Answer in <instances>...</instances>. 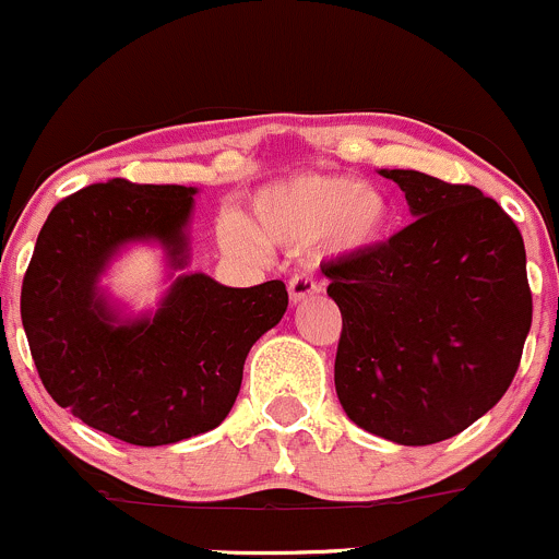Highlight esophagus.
<instances>
[{"instance_id":"esophagus-1","label":"esophagus","mask_w":559,"mask_h":559,"mask_svg":"<svg viewBox=\"0 0 559 559\" xmlns=\"http://www.w3.org/2000/svg\"><path fill=\"white\" fill-rule=\"evenodd\" d=\"M287 293H290V301H304V298L314 296V293H320V282L312 277V274L301 272L296 274V277H290V282H287Z\"/></svg>"}]
</instances>
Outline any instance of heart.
I'll list each match as a JSON object with an SVG mask.
<instances>
[{
    "mask_svg": "<svg viewBox=\"0 0 559 559\" xmlns=\"http://www.w3.org/2000/svg\"><path fill=\"white\" fill-rule=\"evenodd\" d=\"M389 223V198L378 187L340 174H301L258 192L247 225L228 219L219 241L241 255H258L261 241L309 247L318 239L336 252H358L378 245Z\"/></svg>",
    "mask_w": 559,
    "mask_h": 559,
    "instance_id": "1",
    "label": "heart"
}]
</instances>
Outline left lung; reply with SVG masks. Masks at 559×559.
I'll use <instances>...</instances> for the list:
<instances>
[{
	"mask_svg": "<svg viewBox=\"0 0 559 559\" xmlns=\"http://www.w3.org/2000/svg\"><path fill=\"white\" fill-rule=\"evenodd\" d=\"M413 223L323 263L342 312L334 385L347 418L400 445H432L500 402L533 323L516 223L478 187L380 170Z\"/></svg>",
	"mask_w": 559,
	"mask_h": 559,
	"instance_id": "1",
	"label": "left lung"
}]
</instances>
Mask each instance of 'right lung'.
<instances>
[{
	"label": "right lung",
	"mask_w": 559,
	"mask_h": 559,
	"mask_svg": "<svg viewBox=\"0 0 559 559\" xmlns=\"http://www.w3.org/2000/svg\"><path fill=\"white\" fill-rule=\"evenodd\" d=\"M192 187L110 179L48 214L21 285L37 374L59 407L130 445H168L219 427L250 347L280 323V280L225 287L206 274L170 285L152 318L116 323L97 277L127 241L157 239L185 266Z\"/></svg>",
	"instance_id": "add662e5"
}]
</instances>
